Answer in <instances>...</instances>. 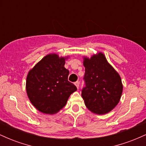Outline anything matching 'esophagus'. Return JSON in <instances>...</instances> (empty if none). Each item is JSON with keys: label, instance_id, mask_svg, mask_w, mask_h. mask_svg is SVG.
<instances>
[{"label": "esophagus", "instance_id": "obj_1", "mask_svg": "<svg viewBox=\"0 0 146 146\" xmlns=\"http://www.w3.org/2000/svg\"><path fill=\"white\" fill-rule=\"evenodd\" d=\"M75 85L76 86L77 88H79V86H80V82H75Z\"/></svg>", "mask_w": 146, "mask_h": 146}]
</instances>
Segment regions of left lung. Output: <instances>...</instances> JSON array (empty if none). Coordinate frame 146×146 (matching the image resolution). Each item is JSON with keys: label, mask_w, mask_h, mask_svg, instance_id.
I'll use <instances>...</instances> for the list:
<instances>
[{"label": "left lung", "mask_w": 146, "mask_h": 146, "mask_svg": "<svg viewBox=\"0 0 146 146\" xmlns=\"http://www.w3.org/2000/svg\"><path fill=\"white\" fill-rule=\"evenodd\" d=\"M85 86L82 97L88 110L98 115L111 111L121 98L123 85L119 75L99 53L90 58H84Z\"/></svg>", "instance_id": "8db88e82"}]
</instances>
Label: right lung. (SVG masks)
<instances>
[{
	"instance_id": "obj_1",
	"label": "right lung",
	"mask_w": 146,
	"mask_h": 146,
	"mask_svg": "<svg viewBox=\"0 0 146 146\" xmlns=\"http://www.w3.org/2000/svg\"><path fill=\"white\" fill-rule=\"evenodd\" d=\"M66 59L57 54H48L28 73V98L42 113H58L66 105L70 95L77 90L76 86L68 81L69 71L64 67Z\"/></svg>"
}]
</instances>
